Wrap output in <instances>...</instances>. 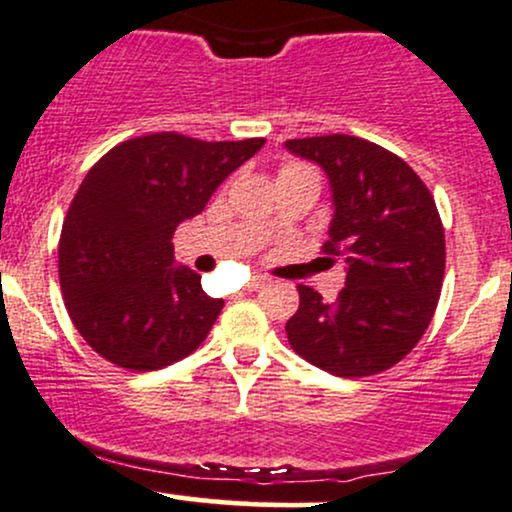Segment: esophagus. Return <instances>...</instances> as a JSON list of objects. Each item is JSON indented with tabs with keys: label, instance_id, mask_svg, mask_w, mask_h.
I'll return each instance as SVG.
<instances>
[{
	"label": "esophagus",
	"instance_id": "obj_1",
	"mask_svg": "<svg viewBox=\"0 0 512 512\" xmlns=\"http://www.w3.org/2000/svg\"><path fill=\"white\" fill-rule=\"evenodd\" d=\"M267 276H252L250 279V284H248V291H257V289H262L264 284H267Z\"/></svg>",
	"mask_w": 512,
	"mask_h": 512
}]
</instances>
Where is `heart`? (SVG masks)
Instances as JSON below:
<instances>
[{"label":"heart","mask_w":512,"mask_h":512,"mask_svg":"<svg viewBox=\"0 0 512 512\" xmlns=\"http://www.w3.org/2000/svg\"><path fill=\"white\" fill-rule=\"evenodd\" d=\"M289 170H313V168H308V166H301V163H286V166L281 168V173H289ZM267 228H272V223H269Z\"/></svg>","instance_id":"1"}]
</instances>
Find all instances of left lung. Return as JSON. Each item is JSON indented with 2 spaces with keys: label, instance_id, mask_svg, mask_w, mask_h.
<instances>
[{
  "label": "left lung",
  "instance_id": "8db88e82",
  "mask_svg": "<svg viewBox=\"0 0 512 512\" xmlns=\"http://www.w3.org/2000/svg\"><path fill=\"white\" fill-rule=\"evenodd\" d=\"M286 149L327 173L334 197L327 262L346 281L327 303L298 286L286 322L291 349L339 378H366L402 361L431 325L443 289L445 233L424 180L383 146L351 134L289 139Z\"/></svg>",
  "mask_w": 512,
  "mask_h": 512
}]
</instances>
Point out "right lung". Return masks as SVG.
I'll return each mask as SVG.
<instances>
[{
    "label": "right lung",
    "mask_w": 512,
    "mask_h": 512,
    "mask_svg": "<svg viewBox=\"0 0 512 512\" xmlns=\"http://www.w3.org/2000/svg\"><path fill=\"white\" fill-rule=\"evenodd\" d=\"M262 146L257 137L154 132L113 146L88 170L64 216L57 267L67 313L98 356L146 373L207 339L223 301L192 269L173 267L170 240Z\"/></svg>",
    "instance_id": "add662e5"
}]
</instances>
